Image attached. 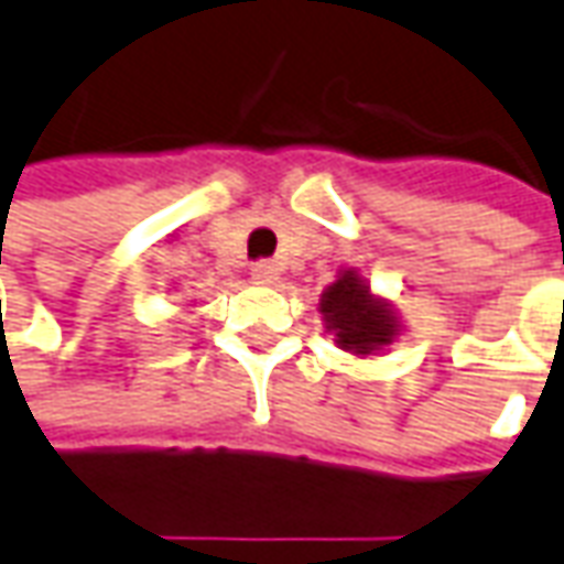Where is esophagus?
Listing matches in <instances>:
<instances>
[{
	"label": "esophagus",
	"instance_id": "1",
	"mask_svg": "<svg viewBox=\"0 0 564 564\" xmlns=\"http://www.w3.org/2000/svg\"><path fill=\"white\" fill-rule=\"evenodd\" d=\"M251 279H258V282H275L279 279V267H275L273 260H254L251 263Z\"/></svg>",
	"mask_w": 564,
	"mask_h": 564
}]
</instances>
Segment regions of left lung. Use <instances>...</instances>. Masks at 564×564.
Instances as JSON below:
<instances>
[{
  "label": "left lung",
  "mask_w": 564,
  "mask_h": 564,
  "mask_svg": "<svg viewBox=\"0 0 564 564\" xmlns=\"http://www.w3.org/2000/svg\"><path fill=\"white\" fill-rule=\"evenodd\" d=\"M322 316L325 325L337 334V344L359 356L387 347L395 334L390 310L368 294V285L352 270H347L322 294Z\"/></svg>",
  "instance_id": "1"
}]
</instances>
